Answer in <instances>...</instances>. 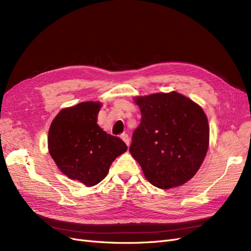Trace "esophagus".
<instances>
[{
	"label": "esophagus",
	"mask_w": 251,
	"mask_h": 251,
	"mask_svg": "<svg viewBox=\"0 0 251 251\" xmlns=\"http://www.w3.org/2000/svg\"><path fill=\"white\" fill-rule=\"evenodd\" d=\"M121 138H123V140L126 142V144L127 147L130 146V138H128V135H127V134H124V135H121Z\"/></svg>",
	"instance_id": "1"
}]
</instances>
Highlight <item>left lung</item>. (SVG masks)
<instances>
[{"instance_id":"1","label":"left lung","mask_w":251,"mask_h":251,"mask_svg":"<svg viewBox=\"0 0 251 251\" xmlns=\"http://www.w3.org/2000/svg\"><path fill=\"white\" fill-rule=\"evenodd\" d=\"M141 123L130 151L154 186L184 184L198 172L208 149L207 117L198 104L177 92L135 98Z\"/></svg>"}]
</instances>
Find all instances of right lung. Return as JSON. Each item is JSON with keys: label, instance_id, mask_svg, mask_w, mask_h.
Returning a JSON list of instances; mask_svg holds the SVG:
<instances>
[{"label": "right lung", "instance_id": "right-lung-1", "mask_svg": "<svg viewBox=\"0 0 251 251\" xmlns=\"http://www.w3.org/2000/svg\"><path fill=\"white\" fill-rule=\"evenodd\" d=\"M100 102H81L60 111L48 133V148L58 169L87 186L100 183L126 144L96 123Z\"/></svg>", "mask_w": 251, "mask_h": 251}]
</instances>
